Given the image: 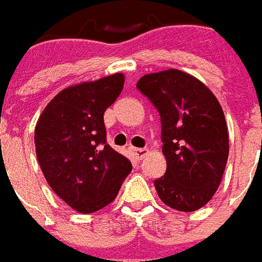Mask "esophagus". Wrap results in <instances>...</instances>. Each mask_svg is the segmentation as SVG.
<instances>
[{"mask_svg":"<svg viewBox=\"0 0 262 262\" xmlns=\"http://www.w3.org/2000/svg\"><path fill=\"white\" fill-rule=\"evenodd\" d=\"M129 150L135 156V159H138V160L145 157V155L147 153V149H143V147H129Z\"/></svg>","mask_w":262,"mask_h":262,"instance_id":"obj_1","label":"esophagus"}]
</instances>
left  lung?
I'll return each instance as SVG.
<instances>
[{"label": "left lung", "instance_id": "1", "mask_svg": "<svg viewBox=\"0 0 262 262\" xmlns=\"http://www.w3.org/2000/svg\"><path fill=\"white\" fill-rule=\"evenodd\" d=\"M137 88L160 113L166 174L155 181L161 202L196 211L221 184L229 153L225 116L218 99L188 73L168 69L139 78Z\"/></svg>", "mask_w": 262, "mask_h": 262}]
</instances>
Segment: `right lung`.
<instances>
[{
    "instance_id": "obj_1",
    "label": "right lung",
    "mask_w": 262,
    "mask_h": 262,
    "mask_svg": "<svg viewBox=\"0 0 262 262\" xmlns=\"http://www.w3.org/2000/svg\"><path fill=\"white\" fill-rule=\"evenodd\" d=\"M123 86L121 73L68 86L35 124V153L45 180L78 213L112 203L133 170L131 161L106 143L103 115Z\"/></svg>"
}]
</instances>
